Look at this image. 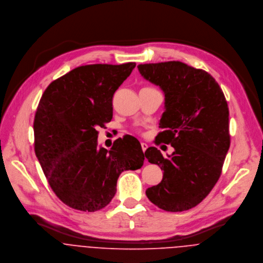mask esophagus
<instances>
[{"instance_id": "obj_1", "label": "esophagus", "mask_w": 263, "mask_h": 263, "mask_svg": "<svg viewBox=\"0 0 263 263\" xmlns=\"http://www.w3.org/2000/svg\"><path fill=\"white\" fill-rule=\"evenodd\" d=\"M141 146H142V150H143V152L145 153L146 150L148 149V145H147L146 143H142V144H141Z\"/></svg>"}]
</instances>
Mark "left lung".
Listing matches in <instances>:
<instances>
[{
	"instance_id": "obj_1",
	"label": "left lung",
	"mask_w": 263,
	"mask_h": 263,
	"mask_svg": "<svg viewBox=\"0 0 263 263\" xmlns=\"http://www.w3.org/2000/svg\"><path fill=\"white\" fill-rule=\"evenodd\" d=\"M140 74L165 94V111L155 144L171 145L164 158L150 147L146 158L164 171L162 181L146 194L167 212L187 211L208 196L218 182L230 148L225 95L208 72L181 62L139 65Z\"/></svg>"
}]
</instances>
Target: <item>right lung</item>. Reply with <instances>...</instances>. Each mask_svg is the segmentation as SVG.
Wrapping results in <instances>:
<instances>
[{
  "label": "right lung",
  "instance_id": "1",
  "mask_svg": "<svg viewBox=\"0 0 263 263\" xmlns=\"http://www.w3.org/2000/svg\"><path fill=\"white\" fill-rule=\"evenodd\" d=\"M136 63L78 67L54 80L35 113L34 150L55 195L83 212L105 208L121 172L140 169V142L126 135L112 148H98L97 128L112 118V97Z\"/></svg>",
  "mask_w": 263,
  "mask_h": 263
}]
</instances>
